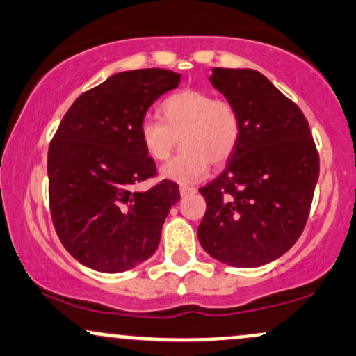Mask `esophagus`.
<instances>
[{"mask_svg":"<svg viewBox=\"0 0 356 356\" xmlns=\"http://www.w3.org/2000/svg\"><path fill=\"white\" fill-rule=\"evenodd\" d=\"M179 192H181V195H182V197H186V195L195 194V192H197V189H195V187H187V186H181V189H179Z\"/></svg>","mask_w":356,"mask_h":356,"instance_id":"obj_1","label":"esophagus"}]
</instances>
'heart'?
I'll use <instances>...</instances> for the list:
<instances>
[{"mask_svg": "<svg viewBox=\"0 0 356 356\" xmlns=\"http://www.w3.org/2000/svg\"><path fill=\"white\" fill-rule=\"evenodd\" d=\"M161 120L145 118L140 140L155 161H165L181 137L182 150L161 169L167 181L181 186L199 182L212 164H222L234 152L241 136V120L234 104L212 99L209 92L187 88L162 102Z\"/></svg>", "mask_w": 356, "mask_h": 356, "instance_id": "b5f03b06", "label": "heart"}]
</instances>
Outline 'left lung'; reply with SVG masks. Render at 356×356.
<instances>
[{
	"instance_id": "obj_1",
	"label": "left lung",
	"mask_w": 356,
	"mask_h": 356,
	"mask_svg": "<svg viewBox=\"0 0 356 356\" xmlns=\"http://www.w3.org/2000/svg\"><path fill=\"white\" fill-rule=\"evenodd\" d=\"M209 81L234 104L241 136L222 174L199 189L207 206L199 243L229 266H263L303 232L320 157L303 112L263 73L212 68Z\"/></svg>"
}]
</instances>
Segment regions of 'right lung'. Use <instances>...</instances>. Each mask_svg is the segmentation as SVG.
I'll use <instances>...</instances> for the list:
<instances>
[{"label":"right lung","instance_id":"1","mask_svg":"<svg viewBox=\"0 0 356 356\" xmlns=\"http://www.w3.org/2000/svg\"><path fill=\"white\" fill-rule=\"evenodd\" d=\"M181 73L120 72L73 102L48 149V194L56 234L83 266L124 273L154 254L170 207L172 181L132 187L155 174L140 140L150 105L179 87Z\"/></svg>","mask_w":356,"mask_h":356}]
</instances>
